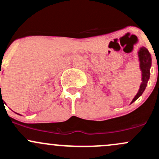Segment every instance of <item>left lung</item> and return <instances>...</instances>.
<instances>
[{"instance_id": "1", "label": "left lung", "mask_w": 159, "mask_h": 159, "mask_svg": "<svg viewBox=\"0 0 159 159\" xmlns=\"http://www.w3.org/2000/svg\"><path fill=\"white\" fill-rule=\"evenodd\" d=\"M138 55H139V66H140V70L142 71V83L139 87V92L134 97L131 103L135 102L143 94L144 90L146 89L148 80H149L150 77V67L152 65L151 54L148 52L147 48H146L145 47H142L138 52Z\"/></svg>"}]
</instances>
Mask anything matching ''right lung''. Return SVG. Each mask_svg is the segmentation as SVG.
<instances>
[{"label": "right lung", "mask_w": 159, "mask_h": 159, "mask_svg": "<svg viewBox=\"0 0 159 159\" xmlns=\"http://www.w3.org/2000/svg\"><path fill=\"white\" fill-rule=\"evenodd\" d=\"M1 102H3V98H2V96H1ZM16 114H17V113H16Z\"/></svg>", "instance_id": "add662e5"}]
</instances>
